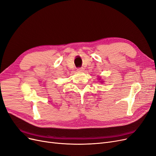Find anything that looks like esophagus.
<instances>
[{
	"mask_svg": "<svg viewBox=\"0 0 156 156\" xmlns=\"http://www.w3.org/2000/svg\"><path fill=\"white\" fill-rule=\"evenodd\" d=\"M77 70L78 71V72H83V68H78L77 69Z\"/></svg>",
	"mask_w": 156,
	"mask_h": 156,
	"instance_id": "obj_1",
	"label": "esophagus"
}]
</instances>
